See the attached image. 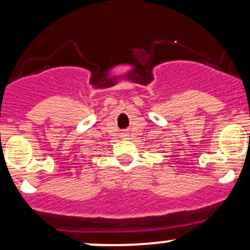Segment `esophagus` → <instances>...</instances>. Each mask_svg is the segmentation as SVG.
I'll return each instance as SVG.
<instances>
[{
    "mask_svg": "<svg viewBox=\"0 0 250 250\" xmlns=\"http://www.w3.org/2000/svg\"><path fill=\"white\" fill-rule=\"evenodd\" d=\"M127 134H125V133H122V134H121V138H122V139H125V138H127Z\"/></svg>",
    "mask_w": 250,
    "mask_h": 250,
    "instance_id": "34e87169",
    "label": "esophagus"
}]
</instances>
